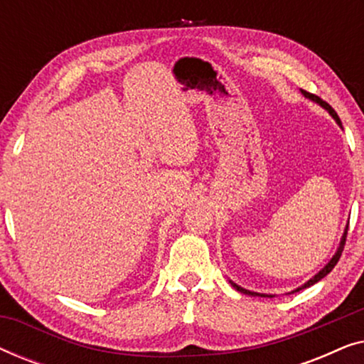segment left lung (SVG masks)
<instances>
[{
	"mask_svg": "<svg viewBox=\"0 0 364 364\" xmlns=\"http://www.w3.org/2000/svg\"><path fill=\"white\" fill-rule=\"evenodd\" d=\"M301 94H303V96H305V97H308V99H311V101H313V102L320 104V106H321V107H325V109H326V111L331 114V117H333V119H335V121L338 122V126H340V127H341V121H340V117H338V114L335 112V109H333V107L330 106V104H328V102H325V101H323V99H320V97H318V96H315V94H310V92L303 91V89H301ZM346 233H348V227L345 228V233H343V237H341L340 247H338V250H336V253H335V255H333V258H331V260H330V262H328V263H326V265H325V267H323V268H321V270H320V272H318L315 277H313V278H310V280H308V282L305 283V285H301L300 288H296V290H293V291H300V290H303V288H308V287L315 285V283H316V282H320V280H321V278H325V277L328 275V273H330V272L333 270V268H335V265H336V263H338V260H340V257H341V253H343V248H345V242H346ZM230 283H232V287H233V288H235V290H237V291H240V293H243V295H250V296H270V298L273 296V295H265V293H257V291H250V290H245V288L238 287V285H237V283H233V282H230Z\"/></svg>",
	"mask_w": 364,
	"mask_h": 364,
	"instance_id": "1",
	"label": "left lung"
}]
</instances>
